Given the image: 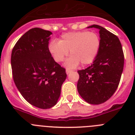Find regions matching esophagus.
<instances>
[{"label": "esophagus", "instance_id": "esophagus-1", "mask_svg": "<svg viewBox=\"0 0 135 135\" xmlns=\"http://www.w3.org/2000/svg\"><path fill=\"white\" fill-rule=\"evenodd\" d=\"M65 71H66V74H70V72H71V70H69V69H67L66 70H65Z\"/></svg>", "mask_w": 135, "mask_h": 135}]
</instances>
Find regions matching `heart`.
Listing matches in <instances>:
<instances>
[{"mask_svg": "<svg viewBox=\"0 0 135 135\" xmlns=\"http://www.w3.org/2000/svg\"><path fill=\"white\" fill-rule=\"evenodd\" d=\"M101 47V38L95 32L88 31L68 32L62 34L59 41L53 40L49 50L56 62H61L68 55L71 57L65 65L73 68L80 64L87 65L93 62Z\"/></svg>", "mask_w": 135, "mask_h": 135, "instance_id": "obj_1", "label": "heart"}]
</instances>
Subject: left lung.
Here are the masks:
<instances>
[{
  "label": "left lung",
  "instance_id": "obj_1",
  "mask_svg": "<svg viewBox=\"0 0 135 135\" xmlns=\"http://www.w3.org/2000/svg\"><path fill=\"white\" fill-rule=\"evenodd\" d=\"M99 30L101 47L91 65L78 70V93L90 104L99 105L114 95L123 71L124 57L119 38L105 28L92 25Z\"/></svg>",
  "mask_w": 135,
  "mask_h": 135
}]
</instances>
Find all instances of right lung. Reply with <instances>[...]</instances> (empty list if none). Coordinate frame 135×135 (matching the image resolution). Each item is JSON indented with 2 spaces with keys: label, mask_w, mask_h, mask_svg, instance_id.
<instances>
[{
  "label": "right lung",
  "mask_w": 135,
  "mask_h": 135,
  "mask_svg": "<svg viewBox=\"0 0 135 135\" xmlns=\"http://www.w3.org/2000/svg\"><path fill=\"white\" fill-rule=\"evenodd\" d=\"M52 32L32 28L17 42L11 53L14 82L23 98L40 109L57 103L65 70L55 61L49 50Z\"/></svg>",
  "instance_id": "1"
}]
</instances>
